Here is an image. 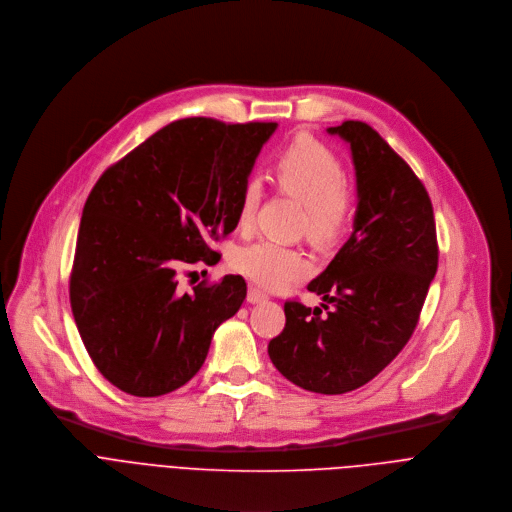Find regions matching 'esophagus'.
I'll use <instances>...</instances> for the list:
<instances>
[{"label": "esophagus", "mask_w": 512, "mask_h": 512, "mask_svg": "<svg viewBox=\"0 0 512 512\" xmlns=\"http://www.w3.org/2000/svg\"><path fill=\"white\" fill-rule=\"evenodd\" d=\"M266 298H268V294H266L264 290H260L258 286H250V288H248V302L256 304V302H262V300H266Z\"/></svg>", "instance_id": "esophagus-1"}]
</instances>
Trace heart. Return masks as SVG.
Returning a JSON list of instances; mask_svg holds the SVG:
<instances>
[{"label": "heart", "mask_w": 512, "mask_h": 512, "mask_svg": "<svg viewBox=\"0 0 512 512\" xmlns=\"http://www.w3.org/2000/svg\"><path fill=\"white\" fill-rule=\"evenodd\" d=\"M274 183L304 203V230L311 240L333 242L347 228L353 214V191L345 181L341 159L323 143L300 135L282 147L274 161ZM262 195V179L250 175L240 191V230L252 228ZM232 264L264 288H284L311 272L304 252L266 238L242 246Z\"/></svg>", "instance_id": "1"}]
</instances>
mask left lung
<instances>
[{
	"label": "left lung",
	"instance_id": "1",
	"mask_svg": "<svg viewBox=\"0 0 512 512\" xmlns=\"http://www.w3.org/2000/svg\"><path fill=\"white\" fill-rule=\"evenodd\" d=\"M329 133L353 153V234L309 284L326 311L286 300V325L268 355L294 385L337 395L371 381L414 335L438 270V238L424 183L373 127L345 121Z\"/></svg>",
	"mask_w": 512,
	"mask_h": 512
}]
</instances>
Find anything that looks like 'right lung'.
I'll return each mask as SVG.
<instances>
[{
    "instance_id": "obj_1",
    "label": "right lung",
    "mask_w": 512,
    "mask_h": 512,
    "mask_svg": "<svg viewBox=\"0 0 512 512\" xmlns=\"http://www.w3.org/2000/svg\"><path fill=\"white\" fill-rule=\"evenodd\" d=\"M276 123L175 121L127 153L92 187L78 228L70 306L102 377L137 397L185 385L216 329L246 298L228 274L181 290L187 264H216L212 248L238 226V203Z\"/></svg>"
}]
</instances>
